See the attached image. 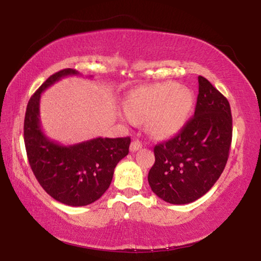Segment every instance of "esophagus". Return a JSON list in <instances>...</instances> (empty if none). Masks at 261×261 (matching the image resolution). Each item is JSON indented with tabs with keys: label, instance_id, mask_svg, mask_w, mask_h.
<instances>
[{
	"label": "esophagus",
	"instance_id": "34e87169",
	"mask_svg": "<svg viewBox=\"0 0 261 261\" xmlns=\"http://www.w3.org/2000/svg\"><path fill=\"white\" fill-rule=\"evenodd\" d=\"M141 147H143V145H141V143L139 140H134L130 145V151L131 152H136L138 151V149H140Z\"/></svg>",
	"mask_w": 261,
	"mask_h": 261
}]
</instances>
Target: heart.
<instances>
[{
	"mask_svg": "<svg viewBox=\"0 0 261 261\" xmlns=\"http://www.w3.org/2000/svg\"><path fill=\"white\" fill-rule=\"evenodd\" d=\"M193 93L177 83H162L141 88L126 100L132 117L147 120L149 131L158 137H171L183 129L193 108ZM127 117L130 115L127 114Z\"/></svg>",
	"mask_w": 261,
	"mask_h": 261,
	"instance_id": "obj_1",
	"label": "heart"
}]
</instances>
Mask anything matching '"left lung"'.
<instances>
[{
	"instance_id": "1",
	"label": "left lung",
	"mask_w": 261,
	"mask_h": 261,
	"mask_svg": "<svg viewBox=\"0 0 261 261\" xmlns=\"http://www.w3.org/2000/svg\"><path fill=\"white\" fill-rule=\"evenodd\" d=\"M194 116L177 136L154 147L148 184L159 198L183 205L199 199L222 174L229 156L232 118L228 100L202 76Z\"/></svg>"
}]
</instances>
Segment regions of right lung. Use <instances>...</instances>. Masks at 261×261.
I'll list each match as a JSON object with an SVG mask.
<instances>
[{
	"instance_id": "obj_1",
	"label": "right lung",
	"mask_w": 261,
	"mask_h": 261,
	"mask_svg": "<svg viewBox=\"0 0 261 261\" xmlns=\"http://www.w3.org/2000/svg\"><path fill=\"white\" fill-rule=\"evenodd\" d=\"M74 74L79 72L61 70L31 96L24 120V141L31 169L43 190L62 204L86 206L107 191L115 167L129 153L131 139L99 137L64 146L47 138L40 123L41 93L60 79Z\"/></svg>"
}]
</instances>
